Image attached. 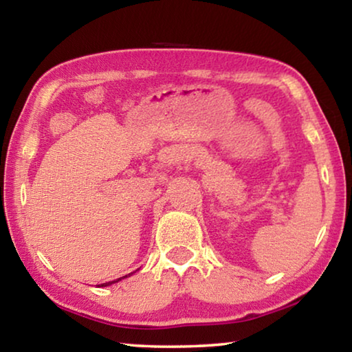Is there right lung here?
Wrapping results in <instances>:
<instances>
[{
    "label": "right lung",
    "instance_id": "add662e5",
    "mask_svg": "<svg viewBox=\"0 0 352 352\" xmlns=\"http://www.w3.org/2000/svg\"><path fill=\"white\" fill-rule=\"evenodd\" d=\"M124 278H126V276H124ZM118 281H121V278L116 279V281H111V283H104V284H100L99 287H107V285H110V284H113V283H118Z\"/></svg>",
    "mask_w": 352,
    "mask_h": 352
}]
</instances>
